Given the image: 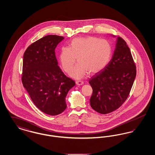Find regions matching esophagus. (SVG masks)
I'll return each mask as SVG.
<instances>
[{
    "mask_svg": "<svg viewBox=\"0 0 155 155\" xmlns=\"http://www.w3.org/2000/svg\"><path fill=\"white\" fill-rule=\"evenodd\" d=\"M75 83H76V84H77V85H81L84 84V82L82 81H80V80L76 81Z\"/></svg>",
    "mask_w": 155,
    "mask_h": 155,
    "instance_id": "34e87169",
    "label": "esophagus"
}]
</instances>
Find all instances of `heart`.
I'll return each mask as SVG.
<instances>
[{
  "label": "heart",
  "mask_w": 155,
  "mask_h": 155,
  "mask_svg": "<svg viewBox=\"0 0 155 155\" xmlns=\"http://www.w3.org/2000/svg\"><path fill=\"white\" fill-rule=\"evenodd\" d=\"M112 54L110 43L96 37L74 38L70 48H61L59 60L63 70L69 73L74 66L76 58L78 64L70 73L75 78H81L85 74H95L101 71L108 64Z\"/></svg>",
  "instance_id": "1"
}]
</instances>
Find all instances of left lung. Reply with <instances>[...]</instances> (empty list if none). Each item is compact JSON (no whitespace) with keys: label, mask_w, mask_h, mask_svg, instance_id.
<instances>
[{"label":"left lung","mask_w":155,"mask_h":155,"mask_svg":"<svg viewBox=\"0 0 155 155\" xmlns=\"http://www.w3.org/2000/svg\"><path fill=\"white\" fill-rule=\"evenodd\" d=\"M136 74L131 51L125 41L118 37L108 64L89 79L93 90L90 98L91 107L104 114L117 110L129 96Z\"/></svg>","instance_id":"1"}]
</instances>
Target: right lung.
<instances>
[{
    "label": "right lung",
    "instance_id": "obj_1",
    "mask_svg": "<svg viewBox=\"0 0 155 155\" xmlns=\"http://www.w3.org/2000/svg\"><path fill=\"white\" fill-rule=\"evenodd\" d=\"M64 37L49 35L30 45L24 52L21 81L37 107L56 116L67 107L66 97L75 83L58 66L55 48Z\"/></svg>",
    "mask_w": 155,
    "mask_h": 155
}]
</instances>
